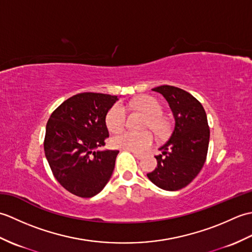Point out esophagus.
Instances as JSON below:
<instances>
[{"mask_svg": "<svg viewBox=\"0 0 252 252\" xmlns=\"http://www.w3.org/2000/svg\"><path fill=\"white\" fill-rule=\"evenodd\" d=\"M129 152H131L133 155H134V156L137 158V159H142L143 157H144V153H138V152H134V151H129Z\"/></svg>", "mask_w": 252, "mask_h": 252, "instance_id": "obj_1", "label": "esophagus"}]
</instances>
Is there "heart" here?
Wrapping results in <instances>:
<instances>
[{"instance_id":"heart-1","label":"heart","mask_w":252,"mask_h":252,"mask_svg":"<svg viewBox=\"0 0 252 252\" xmlns=\"http://www.w3.org/2000/svg\"><path fill=\"white\" fill-rule=\"evenodd\" d=\"M129 106L143 111L148 116V126L157 133H162L165 129V122L161 118L162 107L157 99L151 96H141L134 99ZM126 122V110L121 104H116L111 107L106 116V126L110 132L122 130ZM154 136L152 133L143 132L136 133L132 131H122L114 135L111 144L117 148L126 151L143 152L152 146Z\"/></svg>"}]
</instances>
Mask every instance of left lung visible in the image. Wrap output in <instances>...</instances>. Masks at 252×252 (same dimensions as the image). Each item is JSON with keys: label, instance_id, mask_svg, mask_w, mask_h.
<instances>
[{"label": "left lung", "instance_id": "1", "mask_svg": "<svg viewBox=\"0 0 252 252\" xmlns=\"http://www.w3.org/2000/svg\"><path fill=\"white\" fill-rule=\"evenodd\" d=\"M153 91L168 101L174 127L167 143L159 148L157 168L147 176L159 189L179 190L196 178L206 161L210 138L207 115L199 101L184 90L160 85Z\"/></svg>", "mask_w": 252, "mask_h": 252}]
</instances>
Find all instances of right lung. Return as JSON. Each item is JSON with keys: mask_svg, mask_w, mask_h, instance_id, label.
Segmentation results:
<instances>
[{"mask_svg": "<svg viewBox=\"0 0 252 252\" xmlns=\"http://www.w3.org/2000/svg\"><path fill=\"white\" fill-rule=\"evenodd\" d=\"M117 100V96L101 93L73 95L46 123L47 162L58 183L73 195H97L111 178L119 151L100 148L109 136L107 112Z\"/></svg>", "mask_w": 252, "mask_h": 252, "instance_id": "right-lung-1", "label": "right lung"}]
</instances>
